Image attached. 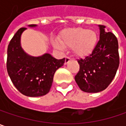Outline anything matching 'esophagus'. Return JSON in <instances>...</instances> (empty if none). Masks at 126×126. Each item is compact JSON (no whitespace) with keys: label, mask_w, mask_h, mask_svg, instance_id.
Returning a JSON list of instances; mask_svg holds the SVG:
<instances>
[{"label":"esophagus","mask_w":126,"mask_h":126,"mask_svg":"<svg viewBox=\"0 0 126 126\" xmlns=\"http://www.w3.org/2000/svg\"><path fill=\"white\" fill-rule=\"evenodd\" d=\"M70 60H71V58H70V57L66 56V57H65V64H67V63L70 61Z\"/></svg>","instance_id":"obj_1"}]
</instances>
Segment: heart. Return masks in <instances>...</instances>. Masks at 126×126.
Segmentation results:
<instances>
[{
	"mask_svg": "<svg viewBox=\"0 0 126 126\" xmlns=\"http://www.w3.org/2000/svg\"><path fill=\"white\" fill-rule=\"evenodd\" d=\"M98 41V36L95 31L85 28H74L66 30L61 38V42L64 46L71 48L75 54L86 56L94 49ZM54 47L62 50L63 47L58 42H54Z\"/></svg>",
	"mask_w": 126,
	"mask_h": 126,
	"instance_id": "heart-1",
	"label": "heart"
}]
</instances>
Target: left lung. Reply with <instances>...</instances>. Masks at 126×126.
<instances>
[{
  "label": "left lung",
  "instance_id": "left-lung-1",
  "mask_svg": "<svg viewBox=\"0 0 126 126\" xmlns=\"http://www.w3.org/2000/svg\"><path fill=\"white\" fill-rule=\"evenodd\" d=\"M100 39L90 56L78 59L80 69L75 80L81 91L98 93L112 82L119 66L118 43L111 32L100 25Z\"/></svg>",
  "mask_w": 126,
  "mask_h": 126
}]
</instances>
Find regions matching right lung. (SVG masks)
Here are the masks:
<instances>
[{
  "label": "right lung",
  "mask_w": 126,
  "mask_h": 126,
  "mask_svg": "<svg viewBox=\"0 0 126 126\" xmlns=\"http://www.w3.org/2000/svg\"><path fill=\"white\" fill-rule=\"evenodd\" d=\"M26 29L20 28L9 43L7 71L19 92L29 97L42 96L49 92L54 74L56 70L63 66L65 58L58 60L48 53L39 57L27 55L20 43V35Z\"/></svg>",
  "instance_id": "add662e5"
}]
</instances>
